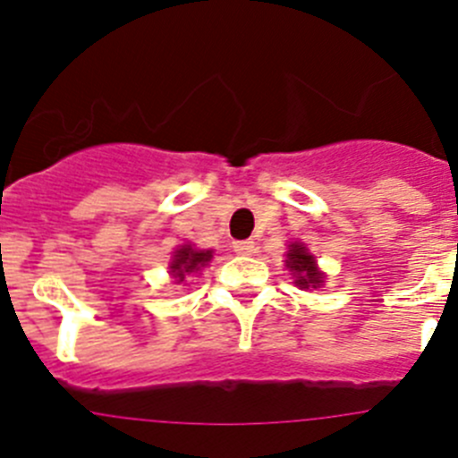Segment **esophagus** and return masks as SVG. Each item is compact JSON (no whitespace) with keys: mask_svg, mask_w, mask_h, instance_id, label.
<instances>
[{"mask_svg":"<svg viewBox=\"0 0 458 458\" xmlns=\"http://www.w3.org/2000/svg\"><path fill=\"white\" fill-rule=\"evenodd\" d=\"M233 252L252 254L254 252V242L252 241H236V242H233Z\"/></svg>","mask_w":458,"mask_h":458,"instance_id":"esophagus-1","label":"esophagus"}]
</instances>
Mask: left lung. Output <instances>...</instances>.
<instances>
[{
    "mask_svg": "<svg viewBox=\"0 0 458 458\" xmlns=\"http://www.w3.org/2000/svg\"><path fill=\"white\" fill-rule=\"evenodd\" d=\"M286 268L293 275L295 286L301 289H318L323 286L326 275L318 270L317 257L302 245V242H291L289 252H286Z\"/></svg>",
    "mask_w": 458,
    "mask_h": 458,
    "instance_id": "left-lung-1",
    "label": "left lung"
}]
</instances>
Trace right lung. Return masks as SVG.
Returning a JSON list of instances; mask_svg holds the SVG:
<instances>
[{
  "label": "right lung",
  "instance_id": "obj_1",
  "mask_svg": "<svg viewBox=\"0 0 458 458\" xmlns=\"http://www.w3.org/2000/svg\"><path fill=\"white\" fill-rule=\"evenodd\" d=\"M213 259V250H197L192 245H181L172 257V264H169V273L172 277L179 282H185V277L192 273H199L204 266H208V261Z\"/></svg>",
  "mask_w": 458,
  "mask_h": 458
}]
</instances>
